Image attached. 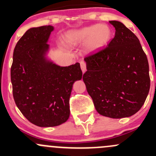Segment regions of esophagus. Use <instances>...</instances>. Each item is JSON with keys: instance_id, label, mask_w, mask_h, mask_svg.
Here are the masks:
<instances>
[{"instance_id": "obj_1", "label": "esophagus", "mask_w": 156, "mask_h": 156, "mask_svg": "<svg viewBox=\"0 0 156 156\" xmlns=\"http://www.w3.org/2000/svg\"><path fill=\"white\" fill-rule=\"evenodd\" d=\"M80 65H81V69L82 70L83 72H84L86 71V62L84 61H81L80 62Z\"/></svg>"}]
</instances>
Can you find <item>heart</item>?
<instances>
[{"instance_id": "1", "label": "heart", "mask_w": 156, "mask_h": 156, "mask_svg": "<svg viewBox=\"0 0 156 156\" xmlns=\"http://www.w3.org/2000/svg\"><path fill=\"white\" fill-rule=\"evenodd\" d=\"M111 37L112 31L108 26L92 25L69 33L66 36V42L69 44L75 45L88 40V49L94 51L104 47Z\"/></svg>"}]
</instances>
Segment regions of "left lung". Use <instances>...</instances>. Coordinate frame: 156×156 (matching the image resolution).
I'll return each instance as SVG.
<instances>
[{"label": "left lung", "instance_id": "1", "mask_svg": "<svg viewBox=\"0 0 156 156\" xmlns=\"http://www.w3.org/2000/svg\"><path fill=\"white\" fill-rule=\"evenodd\" d=\"M115 29L106 48L84 58L83 81L100 115L129 117L145 103L150 87L149 63L139 39L122 23L109 21Z\"/></svg>", "mask_w": 156, "mask_h": 156}]
</instances>
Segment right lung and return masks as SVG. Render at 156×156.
<instances>
[{"instance_id":"obj_1","label":"right lung","mask_w":156,"mask_h":156,"mask_svg":"<svg viewBox=\"0 0 156 156\" xmlns=\"http://www.w3.org/2000/svg\"><path fill=\"white\" fill-rule=\"evenodd\" d=\"M53 26L31 28L14 48L10 69L16 105L31 123L58 126L68 120L72 85L82 78L78 62L60 67L46 62L43 54Z\"/></svg>"}]
</instances>
